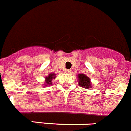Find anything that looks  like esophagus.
I'll list each match as a JSON object with an SVG mask.
<instances>
[{
	"label": "esophagus",
	"instance_id": "esophagus-1",
	"mask_svg": "<svg viewBox=\"0 0 131 131\" xmlns=\"http://www.w3.org/2000/svg\"><path fill=\"white\" fill-rule=\"evenodd\" d=\"M71 72V70H68V69H66L65 71H64V72H65V73H67V74H69V73H70Z\"/></svg>",
	"mask_w": 131,
	"mask_h": 131
}]
</instances>
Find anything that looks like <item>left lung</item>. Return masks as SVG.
I'll return each mask as SVG.
<instances>
[{
	"label": "left lung",
	"mask_w": 131,
	"mask_h": 131,
	"mask_svg": "<svg viewBox=\"0 0 131 131\" xmlns=\"http://www.w3.org/2000/svg\"><path fill=\"white\" fill-rule=\"evenodd\" d=\"M78 82H79V86H82V87L89 89L92 88V83H91V79L89 77L84 74H79L77 75Z\"/></svg>",
	"instance_id": "obj_1"
}]
</instances>
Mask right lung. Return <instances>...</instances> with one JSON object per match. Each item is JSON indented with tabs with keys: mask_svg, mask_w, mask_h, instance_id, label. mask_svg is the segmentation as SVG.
<instances>
[{
	"mask_svg": "<svg viewBox=\"0 0 131 131\" xmlns=\"http://www.w3.org/2000/svg\"><path fill=\"white\" fill-rule=\"evenodd\" d=\"M56 78V74L54 72L49 73V74L47 77H45V83L44 84V86H50L52 85V79H54Z\"/></svg>",
	"mask_w": 131,
	"mask_h": 131,
	"instance_id": "right-lung-1",
	"label": "right lung"
}]
</instances>
